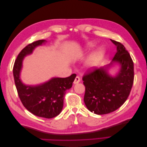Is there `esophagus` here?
Returning a JSON list of instances; mask_svg holds the SVG:
<instances>
[{
	"label": "esophagus",
	"instance_id": "obj_1",
	"mask_svg": "<svg viewBox=\"0 0 147 147\" xmlns=\"http://www.w3.org/2000/svg\"><path fill=\"white\" fill-rule=\"evenodd\" d=\"M80 82V78L78 76H77L76 77H75V80H74V84H77V83H79Z\"/></svg>",
	"mask_w": 147,
	"mask_h": 147
}]
</instances>
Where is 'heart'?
Returning a JSON list of instances; mask_svg holds the SVG:
<instances>
[{"label": "heart", "instance_id": "heart-1", "mask_svg": "<svg viewBox=\"0 0 147 147\" xmlns=\"http://www.w3.org/2000/svg\"><path fill=\"white\" fill-rule=\"evenodd\" d=\"M89 46L92 47L94 46V43H89ZM104 53V50L103 48H100L98 50H97L95 53L89 57L86 61V65L90 67H94L98 64L99 61L101 59Z\"/></svg>", "mask_w": 147, "mask_h": 147}]
</instances>
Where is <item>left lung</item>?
<instances>
[{"mask_svg": "<svg viewBox=\"0 0 147 147\" xmlns=\"http://www.w3.org/2000/svg\"><path fill=\"white\" fill-rule=\"evenodd\" d=\"M117 46L113 61L120 65L115 77L107 72V67L93 68L84 74L82 80L85 86L84 102L88 109L97 115L107 114L121 107L130 94L134 83V63L122 43L110 39Z\"/></svg>", "mask_w": 147, "mask_h": 147, "instance_id": "left-lung-1", "label": "left lung"}]
</instances>
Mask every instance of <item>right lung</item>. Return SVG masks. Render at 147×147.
Segmentation results:
<instances>
[{"mask_svg": "<svg viewBox=\"0 0 147 147\" xmlns=\"http://www.w3.org/2000/svg\"><path fill=\"white\" fill-rule=\"evenodd\" d=\"M45 41L39 40L24 47L15 61L13 73L18 94L24 107L37 117L52 118L62 111L65 91L72 87L77 75L74 74L66 78H53L37 86L25 85L20 78L24 57L32 53L35 47Z\"/></svg>", "mask_w": 147, "mask_h": 147, "instance_id": "obj_1", "label": "right lung"}]
</instances>
